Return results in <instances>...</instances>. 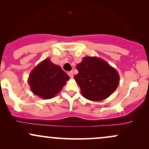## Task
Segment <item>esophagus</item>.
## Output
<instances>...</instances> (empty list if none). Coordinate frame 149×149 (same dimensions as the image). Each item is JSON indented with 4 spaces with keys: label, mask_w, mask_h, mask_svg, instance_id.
Returning <instances> with one entry per match:
<instances>
[{
    "label": "esophagus",
    "mask_w": 149,
    "mask_h": 149,
    "mask_svg": "<svg viewBox=\"0 0 149 149\" xmlns=\"http://www.w3.org/2000/svg\"><path fill=\"white\" fill-rule=\"evenodd\" d=\"M68 75L69 76L70 78H73V72L72 71L68 72Z\"/></svg>",
    "instance_id": "obj_1"
}]
</instances>
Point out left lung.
I'll return each mask as SVG.
<instances>
[{"label":"left lung","instance_id":"1","mask_svg":"<svg viewBox=\"0 0 149 149\" xmlns=\"http://www.w3.org/2000/svg\"><path fill=\"white\" fill-rule=\"evenodd\" d=\"M74 76L85 98L100 101L108 97L117 89L120 76L109 63L97 57L86 56L76 66Z\"/></svg>","mask_w":149,"mask_h":149}]
</instances>
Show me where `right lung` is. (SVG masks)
I'll list each match as a JSON object with an SVG mask.
<instances>
[{
	"mask_svg": "<svg viewBox=\"0 0 149 149\" xmlns=\"http://www.w3.org/2000/svg\"><path fill=\"white\" fill-rule=\"evenodd\" d=\"M69 76L60 66L46 58L32 70L29 76V85L32 93L41 98L50 99L62 89Z\"/></svg>",
	"mask_w": 149,
	"mask_h": 149,
	"instance_id": "add662e5",
	"label": "right lung"
}]
</instances>
